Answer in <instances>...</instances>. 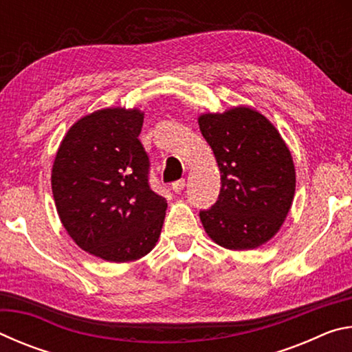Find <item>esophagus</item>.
I'll return each mask as SVG.
<instances>
[{"instance_id": "1", "label": "esophagus", "mask_w": 352, "mask_h": 352, "mask_svg": "<svg viewBox=\"0 0 352 352\" xmlns=\"http://www.w3.org/2000/svg\"><path fill=\"white\" fill-rule=\"evenodd\" d=\"M184 186H186V182L184 180H177V182H174L172 183V190H174V192H182V190L184 189Z\"/></svg>"}]
</instances>
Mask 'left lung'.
I'll return each instance as SVG.
<instances>
[{
	"instance_id": "1",
	"label": "left lung",
	"mask_w": 352,
	"mask_h": 352,
	"mask_svg": "<svg viewBox=\"0 0 352 352\" xmlns=\"http://www.w3.org/2000/svg\"><path fill=\"white\" fill-rule=\"evenodd\" d=\"M199 127L220 170L216 204L200 211L206 234L228 250H253L281 228L295 195V164L276 127L245 105L204 113Z\"/></svg>"
}]
</instances>
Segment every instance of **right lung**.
Masks as SVG:
<instances>
[{
	"instance_id": "right-lung-1",
	"label": "right lung",
	"mask_w": 352,
	"mask_h": 352,
	"mask_svg": "<svg viewBox=\"0 0 352 352\" xmlns=\"http://www.w3.org/2000/svg\"><path fill=\"white\" fill-rule=\"evenodd\" d=\"M144 113L109 107L69 127L52 164L57 214L82 250L109 262L152 252L168 201L148 184V157L138 136Z\"/></svg>"
}]
</instances>
